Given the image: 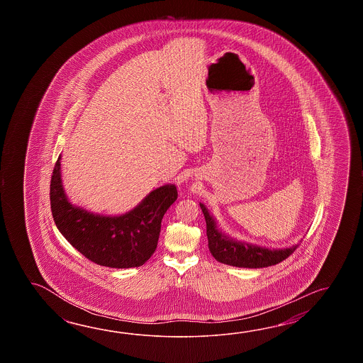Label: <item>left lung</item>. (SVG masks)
I'll list each match as a JSON object with an SVG mask.
<instances>
[{
    "mask_svg": "<svg viewBox=\"0 0 363 363\" xmlns=\"http://www.w3.org/2000/svg\"><path fill=\"white\" fill-rule=\"evenodd\" d=\"M200 206L206 220L208 250L218 262L247 269L269 267L284 261L298 247L297 244L286 249H269L231 239L216 227V219L208 214L205 205L200 203Z\"/></svg>",
    "mask_w": 363,
    "mask_h": 363,
    "instance_id": "8db88e82",
    "label": "left lung"
}]
</instances>
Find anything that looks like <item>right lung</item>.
<instances>
[{
    "mask_svg": "<svg viewBox=\"0 0 363 363\" xmlns=\"http://www.w3.org/2000/svg\"><path fill=\"white\" fill-rule=\"evenodd\" d=\"M177 199L175 185H162L125 214L101 216L69 202L62 185L61 155L50 180V208L57 228L89 261L113 269L147 262L158 244L163 216Z\"/></svg>",
    "mask_w": 363,
    "mask_h": 363,
    "instance_id": "add662e5",
    "label": "right lung"
}]
</instances>
